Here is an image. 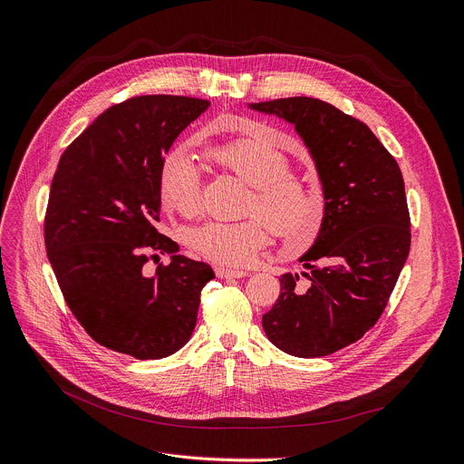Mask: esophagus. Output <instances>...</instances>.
Instances as JSON below:
<instances>
[{"label":"esophagus","mask_w":464,"mask_h":464,"mask_svg":"<svg viewBox=\"0 0 464 464\" xmlns=\"http://www.w3.org/2000/svg\"><path fill=\"white\" fill-rule=\"evenodd\" d=\"M217 276L222 277V279H231V277L238 279V277H246L247 272H244V270H235V268H227V266H218V268H217Z\"/></svg>","instance_id":"1"}]
</instances>
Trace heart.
<instances>
[{"mask_svg": "<svg viewBox=\"0 0 464 464\" xmlns=\"http://www.w3.org/2000/svg\"><path fill=\"white\" fill-rule=\"evenodd\" d=\"M242 133L227 142L205 148V155L251 185L246 213L240 222H207L187 233L188 246L201 257L244 266L268 244L274 229L292 244L316 237L325 215L320 188L305 176L288 172V157L263 139V123L238 120ZM159 198L166 210L194 217L201 208V176L192 157L172 153L160 168Z\"/></svg>", "mask_w": 464, "mask_h": 464, "instance_id": "heart-1", "label": "heart"}]
</instances>
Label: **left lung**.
Here are the masks:
<instances>
[{"label":"left lung","mask_w":464,"mask_h":464,"mask_svg":"<svg viewBox=\"0 0 464 464\" xmlns=\"http://www.w3.org/2000/svg\"><path fill=\"white\" fill-rule=\"evenodd\" d=\"M274 112L305 140L324 187L325 215L307 272L285 274L263 316L274 346L294 357H324L370 331L383 314L411 249V217L396 159L368 125L316 98L251 103Z\"/></svg>","instance_id":"8db88e82"}]
</instances>
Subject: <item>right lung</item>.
<instances>
[{
  "label": "right lung",
  "mask_w": 464,
  "mask_h": 464,
  "mask_svg": "<svg viewBox=\"0 0 464 464\" xmlns=\"http://www.w3.org/2000/svg\"><path fill=\"white\" fill-rule=\"evenodd\" d=\"M210 103L137 96L109 107L61 155L44 217V242L63 298L92 339L135 359L183 348L201 288L215 277L155 227L159 174L178 135ZM173 261L153 276L143 265Z\"/></svg>",
  "instance_id": "right-lung-1"
}]
</instances>
